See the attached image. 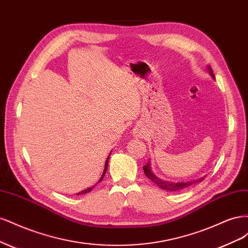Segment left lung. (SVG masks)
Segmentation results:
<instances>
[{"mask_svg": "<svg viewBox=\"0 0 248 248\" xmlns=\"http://www.w3.org/2000/svg\"><path fill=\"white\" fill-rule=\"evenodd\" d=\"M210 73L212 74V77L214 78L213 76V71L211 69V67H210ZM142 169H144V171H145V175L151 180L152 182H154L156 185H158L160 188L164 189V190H169V191H180V190H183L185 188H187V187H189L191 185H194L197 184L201 181H202V179H199V180H194V181H191V182H186V183H174V182H168V181H163V180L159 179L158 177H156L152 170H151V167H150V162L146 163L144 167H142Z\"/></svg>", "mask_w": 248, "mask_h": 248, "instance_id": "left-lung-1", "label": "left lung"}]
</instances>
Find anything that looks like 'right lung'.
Returning a JSON list of instances; mask_svg holds the SVG:
<instances>
[{"instance_id":"right-lung-1","label":"right lung","mask_w":248,"mask_h":248,"mask_svg":"<svg viewBox=\"0 0 248 248\" xmlns=\"http://www.w3.org/2000/svg\"><path fill=\"white\" fill-rule=\"evenodd\" d=\"M109 155H110V154H109ZM108 159H109V156L108 157V159H107V161H106V167H104V170H103V174H102V176H101V178H100V180H99V182H101V181H102V179H103L104 175H106V172H107V170H108ZM93 188H94V186H92V187H89V188H87V189H85V190H82V191L78 192V194H84V193H88V192H90V191H91V190H92Z\"/></svg>"}]
</instances>
